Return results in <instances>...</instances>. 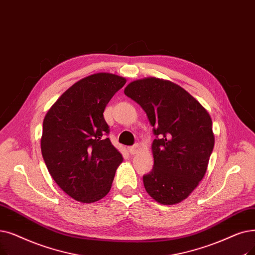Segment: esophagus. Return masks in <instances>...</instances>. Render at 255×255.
Here are the masks:
<instances>
[{
    "label": "esophagus",
    "mask_w": 255,
    "mask_h": 255,
    "mask_svg": "<svg viewBox=\"0 0 255 255\" xmlns=\"http://www.w3.org/2000/svg\"><path fill=\"white\" fill-rule=\"evenodd\" d=\"M128 150H129V153H130L131 155H134V154L138 153V151H139V145H138V143H134L133 146L129 147Z\"/></svg>",
    "instance_id": "obj_1"
}]
</instances>
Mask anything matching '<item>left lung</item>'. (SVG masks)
<instances>
[{"mask_svg":"<svg viewBox=\"0 0 255 255\" xmlns=\"http://www.w3.org/2000/svg\"><path fill=\"white\" fill-rule=\"evenodd\" d=\"M124 93L145 110L156 136L153 169L142 176L147 193L161 204L181 202L205 175L215 145L210 116L193 96L168 80H136Z\"/></svg>","mask_w":255,"mask_h":255,"instance_id":"obj_1","label":"left lung"}]
</instances>
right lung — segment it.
Masks as SVG:
<instances>
[{"mask_svg":"<svg viewBox=\"0 0 255 255\" xmlns=\"http://www.w3.org/2000/svg\"><path fill=\"white\" fill-rule=\"evenodd\" d=\"M126 79L94 74L72 85L49 109L40 147L54 181L75 200L93 203L112 187L122 154L107 137L103 113Z\"/></svg>","mask_w":255,"mask_h":255,"instance_id":"obj_1","label":"right lung"}]
</instances>
